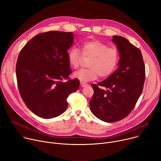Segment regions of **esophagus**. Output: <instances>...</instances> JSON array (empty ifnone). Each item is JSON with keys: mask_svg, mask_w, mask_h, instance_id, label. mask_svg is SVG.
<instances>
[{"mask_svg": "<svg viewBox=\"0 0 161 161\" xmlns=\"http://www.w3.org/2000/svg\"><path fill=\"white\" fill-rule=\"evenodd\" d=\"M80 85H81V86H85L87 85V83L83 82V81H80Z\"/></svg>", "mask_w": 161, "mask_h": 161, "instance_id": "obj_1", "label": "esophagus"}]
</instances>
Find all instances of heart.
I'll list each match as a JSON object with an SVG mask.
<instances>
[{
	"label": "heart",
	"instance_id": "obj_1",
	"mask_svg": "<svg viewBox=\"0 0 161 161\" xmlns=\"http://www.w3.org/2000/svg\"><path fill=\"white\" fill-rule=\"evenodd\" d=\"M81 53L76 48H72L68 54L70 66L75 69L80 67L83 56L90 58L89 69H81L74 76L82 81L96 80L98 76L105 78L111 75L118 67L120 59L118 49L109 47L107 43L97 40L83 42L81 46Z\"/></svg>",
	"mask_w": 161,
	"mask_h": 161
}]
</instances>
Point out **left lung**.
<instances>
[{"instance_id": "left-lung-1", "label": "left lung", "mask_w": 161, "mask_h": 161, "mask_svg": "<svg viewBox=\"0 0 161 161\" xmlns=\"http://www.w3.org/2000/svg\"><path fill=\"white\" fill-rule=\"evenodd\" d=\"M112 41L119 53V67L105 80L92 85L94 94L89 102L92 114L108 123L120 121L132 111L145 80V66L140 49L120 36H113Z\"/></svg>"}]
</instances>
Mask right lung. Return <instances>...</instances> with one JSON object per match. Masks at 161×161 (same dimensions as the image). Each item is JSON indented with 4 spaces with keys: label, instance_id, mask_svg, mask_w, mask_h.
I'll list each match as a JSON object with an SVG mask.
<instances>
[{
    "label": "right lung",
    "instance_id": "1",
    "mask_svg": "<svg viewBox=\"0 0 161 161\" xmlns=\"http://www.w3.org/2000/svg\"><path fill=\"white\" fill-rule=\"evenodd\" d=\"M72 32L51 31L36 35L21 49L16 64L17 85L27 107L43 119L64 113L67 99L79 88L72 72L67 50L73 43Z\"/></svg>",
    "mask_w": 161,
    "mask_h": 161
}]
</instances>
